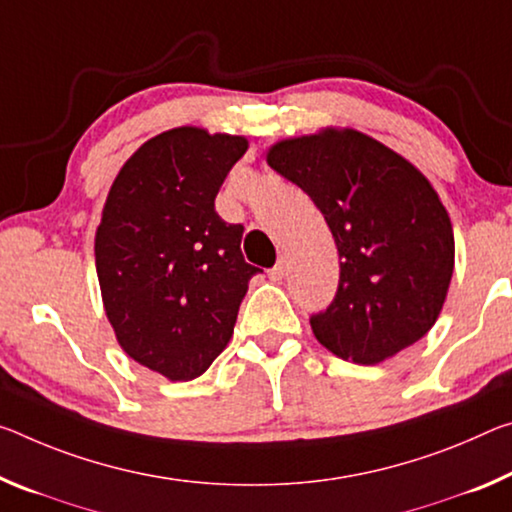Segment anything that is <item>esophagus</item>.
<instances>
[{
  "instance_id": "obj_1",
  "label": "esophagus",
  "mask_w": 512,
  "mask_h": 512,
  "mask_svg": "<svg viewBox=\"0 0 512 512\" xmlns=\"http://www.w3.org/2000/svg\"><path fill=\"white\" fill-rule=\"evenodd\" d=\"M287 275V259H278V264L273 266V269L269 271V278L271 280H282Z\"/></svg>"
}]
</instances>
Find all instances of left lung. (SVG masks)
Masks as SVG:
<instances>
[{"label": "left lung", "instance_id": "8db88e82", "mask_svg": "<svg viewBox=\"0 0 512 512\" xmlns=\"http://www.w3.org/2000/svg\"><path fill=\"white\" fill-rule=\"evenodd\" d=\"M266 161L321 209L339 253V287L314 314L337 358L378 364L435 326L453 275L451 218L419 168L358 129L326 127L271 145Z\"/></svg>", "mask_w": 512, "mask_h": 512}]
</instances>
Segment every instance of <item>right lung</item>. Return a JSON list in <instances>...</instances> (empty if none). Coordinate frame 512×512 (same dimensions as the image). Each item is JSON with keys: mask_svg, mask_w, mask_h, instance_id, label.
<instances>
[{"mask_svg": "<svg viewBox=\"0 0 512 512\" xmlns=\"http://www.w3.org/2000/svg\"><path fill=\"white\" fill-rule=\"evenodd\" d=\"M246 136L175 127L145 141L113 180L95 232L102 303L129 358L193 380L230 342L248 282L243 225L214 200Z\"/></svg>", "mask_w": 512, "mask_h": 512, "instance_id": "obj_1", "label": "right lung"}]
</instances>
